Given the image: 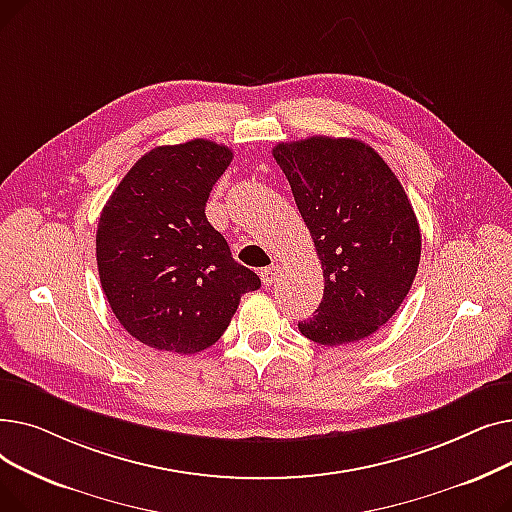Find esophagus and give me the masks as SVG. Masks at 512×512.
Returning <instances> with one entry per match:
<instances>
[{"label":"esophagus","instance_id":"esophagus-1","mask_svg":"<svg viewBox=\"0 0 512 512\" xmlns=\"http://www.w3.org/2000/svg\"><path fill=\"white\" fill-rule=\"evenodd\" d=\"M259 276H261V282H263L265 286H272V284L278 280V276H280V265L263 267V270L259 272Z\"/></svg>","mask_w":512,"mask_h":512}]
</instances>
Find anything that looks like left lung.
Instances as JSON below:
<instances>
[{
    "label": "left lung",
    "instance_id": "8db88e82",
    "mask_svg": "<svg viewBox=\"0 0 512 512\" xmlns=\"http://www.w3.org/2000/svg\"><path fill=\"white\" fill-rule=\"evenodd\" d=\"M324 270V299L301 321L305 338L357 342L396 313L411 290L421 232L405 188L357 139L309 137L274 147Z\"/></svg>",
    "mask_w": 512,
    "mask_h": 512
}]
</instances>
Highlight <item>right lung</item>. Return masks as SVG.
I'll return each instance as SVG.
<instances>
[{
	"mask_svg": "<svg viewBox=\"0 0 512 512\" xmlns=\"http://www.w3.org/2000/svg\"><path fill=\"white\" fill-rule=\"evenodd\" d=\"M226 145L195 139L145 153L107 199L97 226L101 288L124 330L178 355L205 351L230 326L240 297L261 286L205 218Z\"/></svg>",
	"mask_w": 512,
	"mask_h": 512,
	"instance_id": "right-lung-1",
	"label": "right lung"
}]
</instances>
